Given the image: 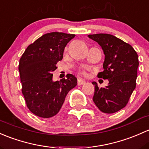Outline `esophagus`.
Returning a JSON list of instances; mask_svg holds the SVG:
<instances>
[{"mask_svg":"<svg viewBox=\"0 0 149 149\" xmlns=\"http://www.w3.org/2000/svg\"><path fill=\"white\" fill-rule=\"evenodd\" d=\"M85 81L84 80V79H80V78H79V79H77V85H84V84L85 83Z\"/></svg>","mask_w":149,"mask_h":149,"instance_id":"esophagus-1","label":"esophagus"}]
</instances>
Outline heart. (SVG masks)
<instances>
[{
  "label": "heart",
  "instance_id": "obj_1",
  "mask_svg": "<svg viewBox=\"0 0 149 149\" xmlns=\"http://www.w3.org/2000/svg\"><path fill=\"white\" fill-rule=\"evenodd\" d=\"M80 74H82V75H85V74H86V72H83V71H82V72H81Z\"/></svg>",
  "mask_w": 149,
  "mask_h": 149
}]
</instances>
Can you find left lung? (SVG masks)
I'll list each match as a JSON object with an SVG mask.
<instances>
[{
    "mask_svg": "<svg viewBox=\"0 0 149 149\" xmlns=\"http://www.w3.org/2000/svg\"><path fill=\"white\" fill-rule=\"evenodd\" d=\"M88 37L98 43L105 54L104 70L97 77L109 81L101 88L96 82H92L95 85L93 102L102 113H116L127 105L136 88L138 54L130 44L113 35L96 33Z\"/></svg>",
    "mask_w": 149,
    "mask_h": 149,
    "instance_id": "left-lung-1",
    "label": "left lung"
}]
</instances>
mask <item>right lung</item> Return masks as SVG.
Wrapping results in <instances>:
<instances>
[{"mask_svg": "<svg viewBox=\"0 0 149 149\" xmlns=\"http://www.w3.org/2000/svg\"><path fill=\"white\" fill-rule=\"evenodd\" d=\"M74 36L57 31L45 33L30 44L20 59L22 93L29 110L39 117L48 118L57 114L67 93L77 84L72 74L59 81L52 79L66 45Z\"/></svg>", "mask_w": 149, "mask_h": 149, "instance_id": "obj_1", "label": "right lung"}]
</instances>
